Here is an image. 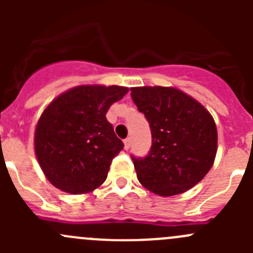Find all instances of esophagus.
Returning a JSON list of instances; mask_svg holds the SVG:
<instances>
[{"label": "esophagus", "instance_id": "34e87169", "mask_svg": "<svg viewBox=\"0 0 253 253\" xmlns=\"http://www.w3.org/2000/svg\"><path fill=\"white\" fill-rule=\"evenodd\" d=\"M124 143H125V149H129V147H131V138H129V137H127L126 139H125L124 141Z\"/></svg>", "mask_w": 253, "mask_h": 253}]
</instances>
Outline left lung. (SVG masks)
Returning a JSON list of instances; mask_svg holds the SVG:
<instances>
[{
    "mask_svg": "<svg viewBox=\"0 0 253 253\" xmlns=\"http://www.w3.org/2000/svg\"><path fill=\"white\" fill-rule=\"evenodd\" d=\"M131 98L152 132L149 153L131 155L139 182L163 197L192 188L215 158L218 133L211 115L175 88H131Z\"/></svg>",
    "mask_w": 253,
    "mask_h": 253,
    "instance_id": "obj_1",
    "label": "left lung"
}]
</instances>
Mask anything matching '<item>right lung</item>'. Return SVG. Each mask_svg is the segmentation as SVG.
Wrapping results in <instances>:
<instances>
[{"label": "right lung", "instance_id": "obj_1", "mask_svg": "<svg viewBox=\"0 0 253 253\" xmlns=\"http://www.w3.org/2000/svg\"><path fill=\"white\" fill-rule=\"evenodd\" d=\"M127 91L117 85L76 86L45 109L35 129V153L55 187L81 195L106 180L124 142L105 115Z\"/></svg>", "mask_w": 253, "mask_h": 253}]
</instances>
